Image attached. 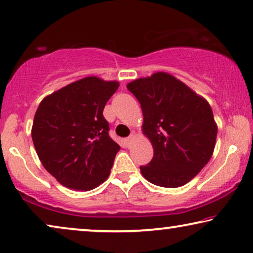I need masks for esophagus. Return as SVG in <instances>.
<instances>
[{
	"label": "esophagus",
	"instance_id": "esophagus-1",
	"mask_svg": "<svg viewBox=\"0 0 253 253\" xmlns=\"http://www.w3.org/2000/svg\"><path fill=\"white\" fill-rule=\"evenodd\" d=\"M134 137H136V132H134V131H132V132H131L130 136L127 137L126 139V144H130V143H131V140H132V138H134Z\"/></svg>",
	"mask_w": 253,
	"mask_h": 253
}]
</instances>
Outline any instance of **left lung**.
<instances>
[{
    "label": "left lung",
    "instance_id": "8db88e82",
    "mask_svg": "<svg viewBox=\"0 0 253 253\" xmlns=\"http://www.w3.org/2000/svg\"><path fill=\"white\" fill-rule=\"evenodd\" d=\"M140 103L143 131L153 145V159L140 171L152 184L178 188L212 157L217 133L209 102L166 72L127 84Z\"/></svg>",
    "mask_w": 253,
    "mask_h": 253
}]
</instances>
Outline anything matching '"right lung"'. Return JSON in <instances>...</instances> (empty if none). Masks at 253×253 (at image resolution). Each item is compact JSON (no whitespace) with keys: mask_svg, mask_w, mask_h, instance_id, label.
<instances>
[{"mask_svg":"<svg viewBox=\"0 0 253 253\" xmlns=\"http://www.w3.org/2000/svg\"><path fill=\"white\" fill-rule=\"evenodd\" d=\"M117 88V82L83 78L46 96L38 107L34 147L62 185L88 191L108 177L120 146L109 136L103 108Z\"/></svg>","mask_w":253,"mask_h":253,"instance_id":"add662e5","label":"right lung"}]
</instances>
